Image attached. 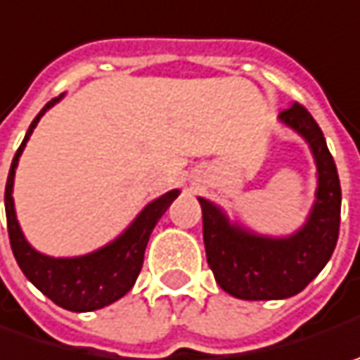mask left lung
I'll list each match as a JSON object with an SVG mask.
<instances>
[{"label":"left lung","mask_w":360,"mask_h":360,"mask_svg":"<svg viewBox=\"0 0 360 360\" xmlns=\"http://www.w3.org/2000/svg\"><path fill=\"white\" fill-rule=\"evenodd\" d=\"M278 118L304 139L316 163V199L304 226L286 238L259 236L231 224L215 203L199 197L207 264L221 290L240 300H284L302 292L326 266L338 240L340 181L321 127L298 102Z\"/></svg>","instance_id":"left-lung-1"}]
</instances>
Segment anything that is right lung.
<instances>
[{"label":"right lung","mask_w":360,"mask_h":360,"mask_svg":"<svg viewBox=\"0 0 360 360\" xmlns=\"http://www.w3.org/2000/svg\"><path fill=\"white\" fill-rule=\"evenodd\" d=\"M62 98L64 94L52 98L39 110L38 117L32 120L24 141L11 161L8 183H6L8 233L11 252L15 256L18 266L41 294H46L54 304L62 306L66 310L90 312V310H98V308L117 302L118 298H122L133 288L139 272L143 268L145 250H147L150 233L157 226V221L163 217L167 207L177 199L179 189H173L159 199L150 201L115 242L106 243L96 252H90L86 256H76V258H50L46 254L36 252L24 238L22 227L15 217L13 197H11L13 177H15V167L24 153L25 143L30 141L39 118Z\"/></svg>","instance_id":"right-lung-1"}]
</instances>
